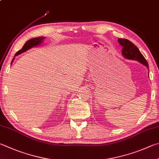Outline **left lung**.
I'll list each match as a JSON object with an SVG mask.
<instances>
[{
	"label": "left lung",
	"mask_w": 159,
	"mask_h": 159,
	"mask_svg": "<svg viewBox=\"0 0 159 159\" xmlns=\"http://www.w3.org/2000/svg\"><path fill=\"white\" fill-rule=\"evenodd\" d=\"M118 42L122 47V54L125 58L136 60V61L140 62L141 64L146 66L149 69L148 62H147V60L143 56V54L140 53V51L137 48L136 46L126 39L119 38Z\"/></svg>",
	"instance_id": "left-lung-1"
}]
</instances>
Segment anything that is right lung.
<instances>
[{
  "instance_id": "add662e5",
  "label": "right lung",
  "mask_w": 159,
  "mask_h": 159,
  "mask_svg": "<svg viewBox=\"0 0 159 159\" xmlns=\"http://www.w3.org/2000/svg\"><path fill=\"white\" fill-rule=\"evenodd\" d=\"M45 37H36V38H33V39H31L30 40H28L25 43V44L24 47H22V48L21 50H19L18 52H16L15 56L14 57L18 56V55H20L22 53H24V52L28 51V49H30V48H33L34 47H36V46H38L39 44H41L42 43L44 42V39ZM14 58L12 59L11 60V62H13Z\"/></svg>"
}]
</instances>
